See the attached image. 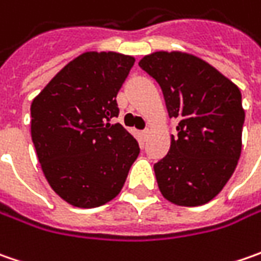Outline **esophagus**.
Instances as JSON below:
<instances>
[{
	"label": "esophagus",
	"instance_id": "esophagus-1",
	"mask_svg": "<svg viewBox=\"0 0 261 261\" xmlns=\"http://www.w3.org/2000/svg\"><path fill=\"white\" fill-rule=\"evenodd\" d=\"M141 135H142V138H144V139H146V138H148V135H149V129H148V127H146V129H144V130L141 132Z\"/></svg>",
	"mask_w": 261,
	"mask_h": 261
}]
</instances>
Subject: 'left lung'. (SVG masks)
<instances>
[{
	"label": "left lung",
	"mask_w": 261,
	"mask_h": 261,
	"mask_svg": "<svg viewBox=\"0 0 261 261\" xmlns=\"http://www.w3.org/2000/svg\"><path fill=\"white\" fill-rule=\"evenodd\" d=\"M139 66L160 84L168 116L178 120L170 151L154 164L160 192L174 205H205L224 189L241 154L240 88L189 54L155 52Z\"/></svg>",
	"instance_id": "8db88e82"
}]
</instances>
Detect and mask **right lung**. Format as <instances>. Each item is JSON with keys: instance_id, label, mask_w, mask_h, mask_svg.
<instances>
[{"instance_id": "right-lung-1", "label": "right lung", "mask_w": 261, "mask_h": 261, "mask_svg": "<svg viewBox=\"0 0 261 261\" xmlns=\"http://www.w3.org/2000/svg\"><path fill=\"white\" fill-rule=\"evenodd\" d=\"M135 58L86 52L71 61L30 107L32 141L47 183L69 205L97 207L120 193L139 155L120 123L116 95Z\"/></svg>"}]
</instances>
